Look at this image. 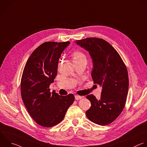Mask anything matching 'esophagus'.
Wrapping results in <instances>:
<instances>
[{
    "instance_id": "obj_1",
    "label": "esophagus",
    "mask_w": 147,
    "mask_h": 147,
    "mask_svg": "<svg viewBox=\"0 0 147 147\" xmlns=\"http://www.w3.org/2000/svg\"><path fill=\"white\" fill-rule=\"evenodd\" d=\"M82 98V97L81 96H78V95H76V96H75V99L77 100H80V99H81Z\"/></svg>"
}]
</instances>
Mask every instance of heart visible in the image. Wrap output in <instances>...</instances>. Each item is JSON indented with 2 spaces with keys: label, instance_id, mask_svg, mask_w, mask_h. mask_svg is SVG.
Here are the masks:
<instances>
[{
  "label": "heart",
  "instance_id": "heart-1",
  "mask_svg": "<svg viewBox=\"0 0 147 147\" xmlns=\"http://www.w3.org/2000/svg\"><path fill=\"white\" fill-rule=\"evenodd\" d=\"M71 57H72V59L74 63L86 60V58L84 54L78 51H76L73 53L71 55Z\"/></svg>",
  "mask_w": 147,
  "mask_h": 147
}]
</instances>
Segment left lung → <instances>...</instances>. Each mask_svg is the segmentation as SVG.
<instances>
[{
    "label": "left lung",
    "mask_w": 147,
    "mask_h": 147,
    "mask_svg": "<svg viewBox=\"0 0 147 147\" xmlns=\"http://www.w3.org/2000/svg\"><path fill=\"white\" fill-rule=\"evenodd\" d=\"M75 42L89 52L93 63L92 78L102 87L100 99L86 96L91 103L86 117L96 124H110L120 115L126 103L129 88L126 67L117 51L103 39L88 37Z\"/></svg>",
    "instance_id": "8db88e82"
}]
</instances>
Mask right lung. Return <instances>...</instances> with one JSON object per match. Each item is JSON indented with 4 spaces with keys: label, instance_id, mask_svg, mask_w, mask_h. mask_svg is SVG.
Returning <instances> with one entry per match:
<instances>
[{
    "label": "right lung",
    "instance_id": "add662e5",
    "mask_svg": "<svg viewBox=\"0 0 147 147\" xmlns=\"http://www.w3.org/2000/svg\"><path fill=\"white\" fill-rule=\"evenodd\" d=\"M70 41L45 42L32 53L25 66L21 81L24 103L33 120L43 127H52L60 123L74 96H61L49 89L57 76L62 52Z\"/></svg>",
    "mask_w": 147,
    "mask_h": 147
}]
</instances>
